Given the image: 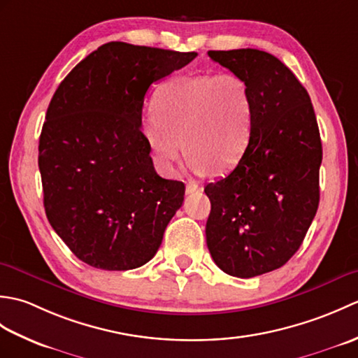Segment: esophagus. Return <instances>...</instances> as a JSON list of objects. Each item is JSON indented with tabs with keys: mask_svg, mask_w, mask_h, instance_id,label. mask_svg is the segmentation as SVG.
Instances as JSON below:
<instances>
[{
	"mask_svg": "<svg viewBox=\"0 0 358 358\" xmlns=\"http://www.w3.org/2000/svg\"><path fill=\"white\" fill-rule=\"evenodd\" d=\"M203 191V187L199 186L196 183H187L186 185V194L192 195V194H200Z\"/></svg>",
	"mask_w": 358,
	"mask_h": 358,
	"instance_id": "obj_1",
	"label": "esophagus"
}]
</instances>
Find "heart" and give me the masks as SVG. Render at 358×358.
Masks as SVG:
<instances>
[{
  "label": "heart",
  "mask_w": 358,
  "mask_h": 358,
  "mask_svg": "<svg viewBox=\"0 0 358 358\" xmlns=\"http://www.w3.org/2000/svg\"><path fill=\"white\" fill-rule=\"evenodd\" d=\"M154 106L141 118V132L167 173L183 148L195 172H229L252 141L254 98L234 73L172 78L159 87Z\"/></svg>",
  "instance_id": "b5f03b06"
}]
</instances>
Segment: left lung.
Here are the masks:
<instances>
[{"label":"left lung","mask_w":358,"mask_h":358,"mask_svg":"<svg viewBox=\"0 0 358 358\" xmlns=\"http://www.w3.org/2000/svg\"><path fill=\"white\" fill-rule=\"evenodd\" d=\"M208 55L246 81L255 104L246 155L204 187L212 258L229 275L250 278L281 268L305 240L320 201V132L308 90L278 58L257 49Z\"/></svg>","instance_id":"1"}]
</instances>
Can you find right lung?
Wrapping results in <instances>:
<instances>
[{
  "mask_svg": "<svg viewBox=\"0 0 358 358\" xmlns=\"http://www.w3.org/2000/svg\"><path fill=\"white\" fill-rule=\"evenodd\" d=\"M195 57L106 43L75 66L52 96L38 146L45 215L92 268L146 264L183 204L185 183L155 172L140 127L149 86Z\"/></svg>",
  "mask_w": 358,
  "mask_h": 358,
  "instance_id": "1",
  "label": "right lung"
}]
</instances>
